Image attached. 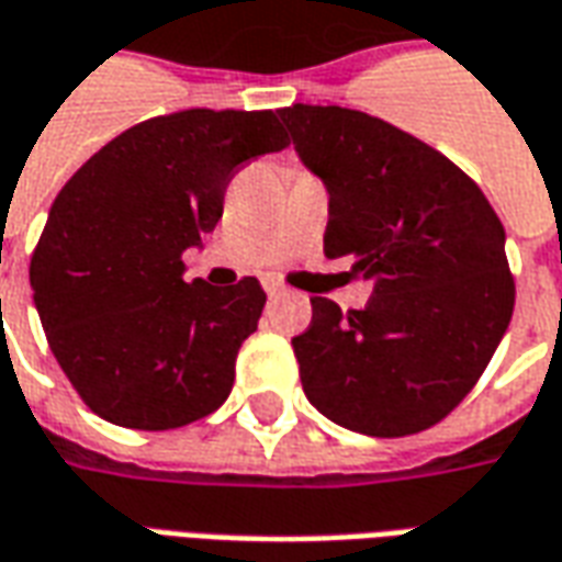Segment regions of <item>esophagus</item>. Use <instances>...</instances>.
I'll use <instances>...</instances> for the list:
<instances>
[{
  "label": "esophagus",
  "mask_w": 562,
  "mask_h": 562,
  "mask_svg": "<svg viewBox=\"0 0 562 562\" xmlns=\"http://www.w3.org/2000/svg\"><path fill=\"white\" fill-rule=\"evenodd\" d=\"M265 292H268L270 297H280V294H285V289H282L280 282L268 280V282H265Z\"/></svg>",
  "instance_id": "esophagus-1"
}]
</instances>
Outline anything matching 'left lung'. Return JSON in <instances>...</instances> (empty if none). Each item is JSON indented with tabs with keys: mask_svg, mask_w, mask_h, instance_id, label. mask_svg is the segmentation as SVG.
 Here are the masks:
<instances>
[{
	"mask_svg": "<svg viewBox=\"0 0 562 562\" xmlns=\"http://www.w3.org/2000/svg\"><path fill=\"white\" fill-rule=\"evenodd\" d=\"M328 188L325 258L374 282L364 310L310 297L292 337L310 404L344 429L402 438L457 407L514 313L505 227L472 176L417 136L340 105L280 109Z\"/></svg>",
	"mask_w": 562,
	"mask_h": 562,
	"instance_id": "8db88e82",
	"label": "left lung"
}]
</instances>
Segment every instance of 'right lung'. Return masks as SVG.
<instances>
[{
    "mask_svg": "<svg viewBox=\"0 0 562 562\" xmlns=\"http://www.w3.org/2000/svg\"><path fill=\"white\" fill-rule=\"evenodd\" d=\"M289 145L277 112L182 109L103 145L54 200L30 258L35 310L78 398L115 426L167 431L210 417L268 294L182 280L227 182Z\"/></svg>",
    "mask_w": 562,
    "mask_h": 562,
    "instance_id": "right-lung-1",
    "label": "right lung"
}]
</instances>
